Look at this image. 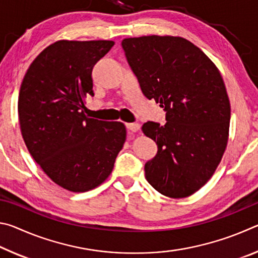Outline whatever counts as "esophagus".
<instances>
[{
	"mask_svg": "<svg viewBox=\"0 0 258 258\" xmlns=\"http://www.w3.org/2000/svg\"><path fill=\"white\" fill-rule=\"evenodd\" d=\"M126 128L131 131V132H138V131L140 130V124L128 123V124H126Z\"/></svg>",
	"mask_w": 258,
	"mask_h": 258,
	"instance_id": "obj_1",
	"label": "esophagus"
}]
</instances>
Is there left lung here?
Instances as JSON below:
<instances>
[{
    "mask_svg": "<svg viewBox=\"0 0 258 258\" xmlns=\"http://www.w3.org/2000/svg\"><path fill=\"white\" fill-rule=\"evenodd\" d=\"M121 46L143 94L166 111L165 125L142 126L158 146L145 165L147 181L166 197L191 196L212 177L228 143L231 108L223 78L185 38L131 37Z\"/></svg>",
    "mask_w": 258,
    "mask_h": 258,
    "instance_id": "obj_1",
    "label": "left lung"
}]
</instances>
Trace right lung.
Returning a JSON list of instances; mask_svg holds the SVG:
<instances>
[{"instance_id": "obj_1", "label": "right lung", "mask_w": 258, "mask_h": 258, "mask_svg": "<svg viewBox=\"0 0 258 258\" xmlns=\"http://www.w3.org/2000/svg\"><path fill=\"white\" fill-rule=\"evenodd\" d=\"M112 41H58L43 50L21 83V134L34 160L63 189L85 192L110 175L126 140L120 121L87 118L94 64Z\"/></svg>"}]
</instances>
